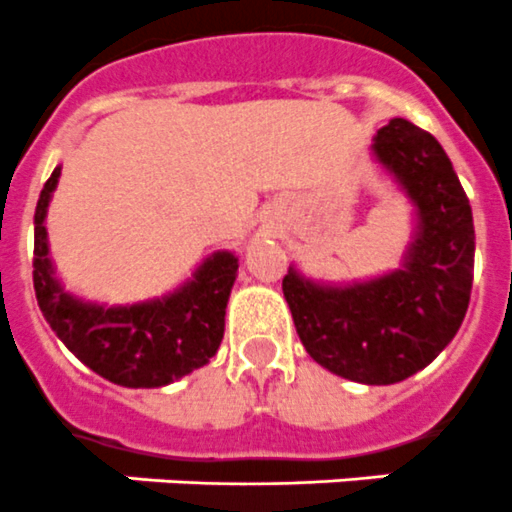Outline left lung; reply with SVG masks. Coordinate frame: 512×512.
I'll list each match as a JSON object with an SVG mask.
<instances>
[{
	"label": "left lung",
	"instance_id": "obj_1",
	"mask_svg": "<svg viewBox=\"0 0 512 512\" xmlns=\"http://www.w3.org/2000/svg\"><path fill=\"white\" fill-rule=\"evenodd\" d=\"M371 151L415 208L402 268L348 286L314 283L288 268L283 296L319 366L384 386L433 363L459 332L474 281V221L451 159L428 131L391 118Z\"/></svg>",
	"mask_w": 512,
	"mask_h": 512
}]
</instances>
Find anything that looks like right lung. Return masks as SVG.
<instances>
[{"mask_svg": "<svg viewBox=\"0 0 512 512\" xmlns=\"http://www.w3.org/2000/svg\"><path fill=\"white\" fill-rule=\"evenodd\" d=\"M61 167L43 185L35 206L33 286L43 317L79 361L102 379L128 389H154L211 361L224 337L226 301L239 260L213 252L188 283L162 299L105 306L66 291L48 257L46 213Z\"/></svg>", "mask_w": 512, "mask_h": 512, "instance_id": "right-lung-1", "label": "right lung"}]
</instances>
